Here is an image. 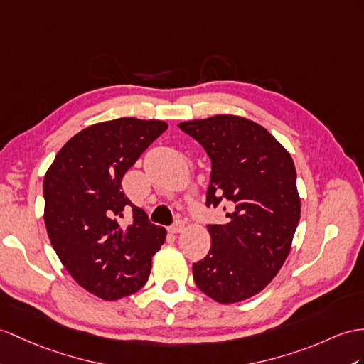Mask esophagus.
<instances>
[{
    "label": "esophagus",
    "mask_w": 364,
    "mask_h": 364,
    "mask_svg": "<svg viewBox=\"0 0 364 364\" xmlns=\"http://www.w3.org/2000/svg\"><path fill=\"white\" fill-rule=\"evenodd\" d=\"M183 227H185V220L183 219H176V223L168 230H170L171 233H179L183 230Z\"/></svg>",
    "instance_id": "1"
}]
</instances>
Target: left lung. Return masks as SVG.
<instances>
[{
  "mask_svg": "<svg viewBox=\"0 0 364 364\" xmlns=\"http://www.w3.org/2000/svg\"><path fill=\"white\" fill-rule=\"evenodd\" d=\"M179 128L211 159L205 205L230 207L227 224L208 225L210 252L193 264V278L218 303H237L259 294L290 252L301 213L295 165L279 141L249 119L215 115Z\"/></svg>",
  "mask_w": 364,
  "mask_h": 364,
  "instance_id": "8db88e82",
  "label": "left lung"
}]
</instances>
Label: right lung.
<instances>
[{
  "label": "right lung",
  "instance_id": "1",
  "mask_svg": "<svg viewBox=\"0 0 364 364\" xmlns=\"http://www.w3.org/2000/svg\"><path fill=\"white\" fill-rule=\"evenodd\" d=\"M168 128L132 117L95 123L60 149L44 176V224L65 269L95 296L114 301L145 286L166 232L132 205L122 179ZM133 213L129 226L119 218Z\"/></svg>",
  "mask_w": 364,
  "mask_h": 364
}]
</instances>
